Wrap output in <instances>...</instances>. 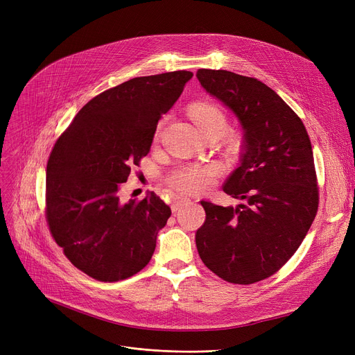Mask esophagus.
Masks as SVG:
<instances>
[{
	"label": "esophagus",
	"mask_w": 355,
	"mask_h": 355,
	"mask_svg": "<svg viewBox=\"0 0 355 355\" xmlns=\"http://www.w3.org/2000/svg\"><path fill=\"white\" fill-rule=\"evenodd\" d=\"M190 201V198H187V197H182V196H173V198H171V210L175 213V211H178L184 204H187Z\"/></svg>",
	"instance_id": "34e87169"
}]
</instances>
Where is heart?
<instances>
[{"label":"heart","instance_id":"b5f03b06","mask_svg":"<svg viewBox=\"0 0 355 355\" xmlns=\"http://www.w3.org/2000/svg\"><path fill=\"white\" fill-rule=\"evenodd\" d=\"M189 114L200 132L202 135L210 132L225 134L227 128V121L223 110L214 103L209 102H196L190 106ZM159 134V128L155 137ZM220 174V166L217 164H206V165H190V166H180L168 177V184L170 187L180 193L185 194H198L204 190L210 189L216 182Z\"/></svg>","mask_w":355,"mask_h":355}]
</instances>
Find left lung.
<instances>
[{"mask_svg":"<svg viewBox=\"0 0 355 355\" xmlns=\"http://www.w3.org/2000/svg\"><path fill=\"white\" fill-rule=\"evenodd\" d=\"M196 76L243 128L240 166L223 190L246 200L234 209L201 201L206 221L196 233L197 250L223 281L256 284L293 256L318 211L311 139L301 118L260 80L211 69Z\"/></svg>","mask_w":355,"mask_h":355,"instance_id":"left-lung-1","label":"left lung"}]
</instances>
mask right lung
I'll list each match as a JSON object with an SVG mask.
<instances>
[{"label":"right lung","mask_w":355,"mask_h":355,"mask_svg":"<svg viewBox=\"0 0 355 355\" xmlns=\"http://www.w3.org/2000/svg\"><path fill=\"white\" fill-rule=\"evenodd\" d=\"M193 78L187 70L134 78L89 101L55 141L46 178L49 230L73 266L118 282L151 260L171 209L155 194L119 201L149 153L157 123Z\"/></svg>","instance_id":"obj_1"}]
</instances>
